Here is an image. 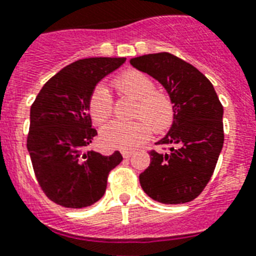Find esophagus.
<instances>
[{
	"label": "esophagus",
	"instance_id": "esophagus-1",
	"mask_svg": "<svg viewBox=\"0 0 256 256\" xmlns=\"http://www.w3.org/2000/svg\"><path fill=\"white\" fill-rule=\"evenodd\" d=\"M122 156L124 158H130L132 156V152H128V150H122Z\"/></svg>",
	"mask_w": 256,
	"mask_h": 256
}]
</instances>
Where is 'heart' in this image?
<instances>
[{
	"label": "heart",
	"instance_id": "obj_1",
	"mask_svg": "<svg viewBox=\"0 0 256 256\" xmlns=\"http://www.w3.org/2000/svg\"><path fill=\"white\" fill-rule=\"evenodd\" d=\"M114 88L122 94L138 100L132 122L112 120L100 132V140L108 148H132L144 144L156 132H164L174 118V104L170 96L156 92V85L146 74L140 72H126L114 81ZM88 110L96 124H104L112 116V96L106 86L100 85L88 100Z\"/></svg>",
	"mask_w": 256,
	"mask_h": 256
}]
</instances>
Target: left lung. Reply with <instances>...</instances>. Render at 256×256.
Instances as JSON below:
<instances>
[{
	"instance_id": "left-lung-1",
	"label": "left lung",
	"mask_w": 256,
	"mask_h": 256,
	"mask_svg": "<svg viewBox=\"0 0 256 256\" xmlns=\"http://www.w3.org/2000/svg\"><path fill=\"white\" fill-rule=\"evenodd\" d=\"M164 86L174 104L168 134L158 140L166 152H150V166L140 175L152 199L179 204L195 199L214 172L223 140V106L214 86L196 68L170 53L130 60Z\"/></svg>"
}]
</instances>
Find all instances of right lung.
Here are the masks:
<instances>
[{
	"label": "right lung",
	"mask_w": 256,
	"mask_h": 256,
	"mask_svg": "<svg viewBox=\"0 0 256 256\" xmlns=\"http://www.w3.org/2000/svg\"><path fill=\"white\" fill-rule=\"evenodd\" d=\"M124 61L94 57L73 62L46 82L30 108L26 146L34 174L46 196L60 206L82 208L98 202L108 172L124 160L120 152L108 156L85 148L96 136L90 96Z\"/></svg>",
	"instance_id": "right-lung-1"
}]
</instances>
